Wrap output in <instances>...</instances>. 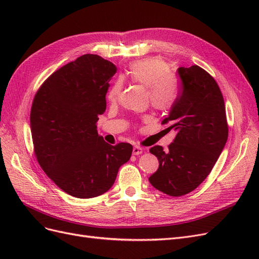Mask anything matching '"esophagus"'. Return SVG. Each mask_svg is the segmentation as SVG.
I'll use <instances>...</instances> for the list:
<instances>
[{
	"label": "esophagus",
	"instance_id": "1",
	"mask_svg": "<svg viewBox=\"0 0 259 259\" xmlns=\"http://www.w3.org/2000/svg\"><path fill=\"white\" fill-rule=\"evenodd\" d=\"M144 152V148H140V147H134L133 148V154H135V155H139V154H142Z\"/></svg>",
	"mask_w": 259,
	"mask_h": 259
}]
</instances>
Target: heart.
Wrapping results in <instances>:
<instances>
[{
    "label": "heart",
    "mask_w": 259,
    "mask_h": 259,
    "mask_svg": "<svg viewBox=\"0 0 259 259\" xmlns=\"http://www.w3.org/2000/svg\"><path fill=\"white\" fill-rule=\"evenodd\" d=\"M123 77L148 88L150 103L158 110H167L177 98V82L170 74L169 65L163 59L148 58L136 61L130 66ZM122 86V81L116 80L108 91V99L110 101L116 100Z\"/></svg>",
    "instance_id": "1"
}]
</instances>
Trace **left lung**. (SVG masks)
I'll list each match as a JSON object with an SVG mask.
<instances>
[{
	"label": "left lung",
	"instance_id": "left-lung-1",
	"mask_svg": "<svg viewBox=\"0 0 259 259\" xmlns=\"http://www.w3.org/2000/svg\"><path fill=\"white\" fill-rule=\"evenodd\" d=\"M180 93L162 124L169 123L177 134L164 151H150L159 168L149 177L150 184L170 197L193 191L210 173L228 139L223 94L214 77L194 65L177 70Z\"/></svg>",
	"mask_w": 259,
	"mask_h": 259
}]
</instances>
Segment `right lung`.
<instances>
[{
	"label": "right lung",
	"instance_id": "1",
	"mask_svg": "<svg viewBox=\"0 0 259 259\" xmlns=\"http://www.w3.org/2000/svg\"><path fill=\"white\" fill-rule=\"evenodd\" d=\"M116 72L111 61L86 54L45 80L30 113L34 153L42 169L61 190L90 199L107 192L133 146L107 144L97 133L106 110L109 81Z\"/></svg>",
	"mask_w": 259,
	"mask_h": 259
}]
</instances>
